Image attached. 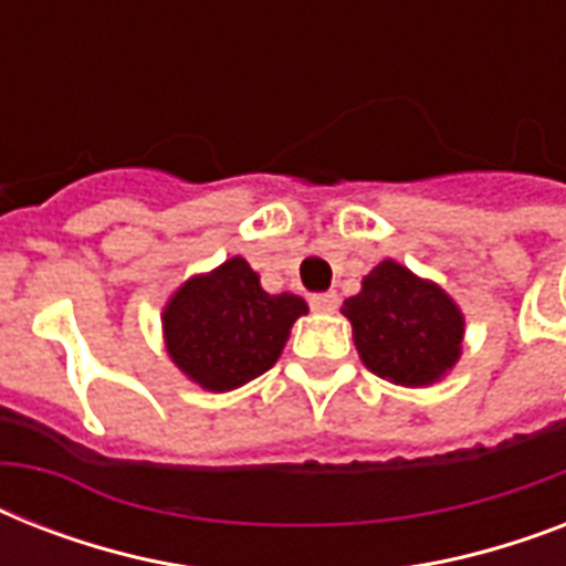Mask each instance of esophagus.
Instances as JSON below:
<instances>
[{"label":"esophagus","mask_w":566,"mask_h":566,"mask_svg":"<svg viewBox=\"0 0 566 566\" xmlns=\"http://www.w3.org/2000/svg\"><path fill=\"white\" fill-rule=\"evenodd\" d=\"M311 308L317 311V314H335L337 311V293H314L311 296Z\"/></svg>","instance_id":"1"}]
</instances>
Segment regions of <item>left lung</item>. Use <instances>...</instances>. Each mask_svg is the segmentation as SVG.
Listing matches in <instances>:
<instances>
[{
	"mask_svg": "<svg viewBox=\"0 0 566 566\" xmlns=\"http://www.w3.org/2000/svg\"><path fill=\"white\" fill-rule=\"evenodd\" d=\"M340 314L364 367L390 385H438L461 361L467 323L458 302L394 258L364 275Z\"/></svg>",
	"mask_w": 566,
	"mask_h": 566,
	"instance_id": "left-lung-1",
	"label": "left lung"
}]
</instances>
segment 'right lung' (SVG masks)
<instances>
[{
	"label": "right lung",
	"mask_w": 566,
	"mask_h": 566,
	"mask_svg": "<svg viewBox=\"0 0 566 566\" xmlns=\"http://www.w3.org/2000/svg\"><path fill=\"white\" fill-rule=\"evenodd\" d=\"M302 314V296L266 293L261 275L234 255L172 291L161 311L164 346L188 381L229 394L279 361Z\"/></svg>",
	"instance_id": "add662e5"
}]
</instances>
